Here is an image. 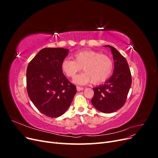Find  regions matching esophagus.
<instances>
[{
    "instance_id": "obj_1",
    "label": "esophagus",
    "mask_w": 158,
    "mask_h": 158,
    "mask_svg": "<svg viewBox=\"0 0 158 158\" xmlns=\"http://www.w3.org/2000/svg\"><path fill=\"white\" fill-rule=\"evenodd\" d=\"M76 89H77L78 92H80V91H82L84 89V88L82 87H80V86H76Z\"/></svg>"
}]
</instances>
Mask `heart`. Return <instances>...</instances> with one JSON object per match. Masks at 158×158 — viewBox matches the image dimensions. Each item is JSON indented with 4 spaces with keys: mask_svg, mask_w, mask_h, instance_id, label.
<instances>
[{
    "mask_svg": "<svg viewBox=\"0 0 158 158\" xmlns=\"http://www.w3.org/2000/svg\"><path fill=\"white\" fill-rule=\"evenodd\" d=\"M74 60L64 59L61 64L64 73L70 78H74L82 68L84 73L76 76L74 82L84 85L89 82L95 84L105 82L111 74L113 62L110 57L92 50H83L73 55Z\"/></svg>",
    "mask_w": 158,
    "mask_h": 158,
    "instance_id": "1",
    "label": "heart"
}]
</instances>
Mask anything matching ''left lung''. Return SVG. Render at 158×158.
Wrapping results in <instances>:
<instances>
[{
	"label": "left lung",
	"instance_id": "1",
	"mask_svg": "<svg viewBox=\"0 0 158 158\" xmlns=\"http://www.w3.org/2000/svg\"><path fill=\"white\" fill-rule=\"evenodd\" d=\"M111 49L114 60L112 76L103 84L94 88V95L91 102L94 107L104 113H111L121 109L125 103L132 84L130 69L126 59L114 47Z\"/></svg>",
	"mask_w": 158,
	"mask_h": 158
}]
</instances>
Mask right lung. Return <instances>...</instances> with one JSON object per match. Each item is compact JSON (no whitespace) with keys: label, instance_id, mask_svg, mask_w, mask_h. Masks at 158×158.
Segmentation results:
<instances>
[{"label":"right lung","instance_id":"obj_1","mask_svg":"<svg viewBox=\"0 0 158 158\" xmlns=\"http://www.w3.org/2000/svg\"><path fill=\"white\" fill-rule=\"evenodd\" d=\"M69 49L44 48L28 64L26 84L28 96L39 111L55 118L63 114L76 93V88L63 73L61 64Z\"/></svg>","mask_w":158,"mask_h":158}]
</instances>
